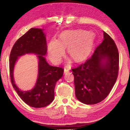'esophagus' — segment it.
Listing matches in <instances>:
<instances>
[{"label": "esophagus", "mask_w": 130, "mask_h": 130, "mask_svg": "<svg viewBox=\"0 0 130 130\" xmlns=\"http://www.w3.org/2000/svg\"><path fill=\"white\" fill-rule=\"evenodd\" d=\"M69 71V70H68V69H64V74L68 73Z\"/></svg>", "instance_id": "34e87169"}]
</instances>
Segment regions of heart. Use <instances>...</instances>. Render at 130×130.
Segmentation results:
<instances>
[{"instance_id":"1","label":"heart","mask_w":130,"mask_h":130,"mask_svg":"<svg viewBox=\"0 0 130 130\" xmlns=\"http://www.w3.org/2000/svg\"><path fill=\"white\" fill-rule=\"evenodd\" d=\"M94 35L83 30L63 32L59 39L52 41L48 46L50 59L55 63H59L68 48V54L74 62H82L89 56L93 46Z\"/></svg>"}]
</instances>
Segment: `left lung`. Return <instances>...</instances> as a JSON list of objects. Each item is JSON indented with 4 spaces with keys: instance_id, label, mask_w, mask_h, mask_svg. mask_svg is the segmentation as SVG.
<instances>
[{
    "instance_id": "1",
    "label": "left lung",
    "mask_w": 130,
    "mask_h": 130,
    "mask_svg": "<svg viewBox=\"0 0 130 130\" xmlns=\"http://www.w3.org/2000/svg\"><path fill=\"white\" fill-rule=\"evenodd\" d=\"M119 69V54L113 40L103 32V41L91 58L73 69L75 95L85 104L106 98L113 87Z\"/></svg>"
}]
</instances>
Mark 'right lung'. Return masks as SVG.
Segmentation results:
<instances>
[{"label":"right lung","mask_w":130,"mask_h":130,"mask_svg":"<svg viewBox=\"0 0 130 130\" xmlns=\"http://www.w3.org/2000/svg\"><path fill=\"white\" fill-rule=\"evenodd\" d=\"M43 29L32 28L21 37L13 45L9 56V72L11 83L18 95L28 106L45 107L54 99L56 82L63 75L62 68L50 66L44 56L47 50ZM26 53H35L39 59V73L37 83L31 91H22L15 84L13 71L18 57Z\"/></svg>","instance_id":"right-lung-1"}]
</instances>
